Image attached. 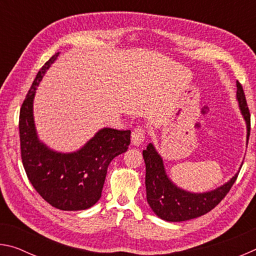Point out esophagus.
<instances>
[{"mask_svg":"<svg viewBox=\"0 0 256 256\" xmlns=\"http://www.w3.org/2000/svg\"><path fill=\"white\" fill-rule=\"evenodd\" d=\"M146 138V131L144 128H136L134 131L132 132L131 136V141L133 146H140L142 144V142L144 141Z\"/></svg>","mask_w":256,"mask_h":256,"instance_id":"esophagus-1","label":"esophagus"}]
</instances>
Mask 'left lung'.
<instances>
[{
    "label": "left lung",
    "instance_id": "left-lung-1",
    "mask_svg": "<svg viewBox=\"0 0 256 256\" xmlns=\"http://www.w3.org/2000/svg\"><path fill=\"white\" fill-rule=\"evenodd\" d=\"M236 86V99L246 123V142H248L250 131V110L242 84L237 81ZM142 154L146 162V201L156 216L170 222H185L208 214L226 196L240 172H237L227 183L212 190L202 193L188 192L178 188L168 177L164 160L156 150L154 144L146 146V149Z\"/></svg>",
    "mask_w": 256,
    "mask_h": 256
}]
</instances>
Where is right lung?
Instances as JSON below:
<instances>
[{"mask_svg":"<svg viewBox=\"0 0 256 256\" xmlns=\"http://www.w3.org/2000/svg\"><path fill=\"white\" fill-rule=\"evenodd\" d=\"M60 53L47 60L20 110L21 159L30 183L50 206L64 211L86 210L102 196L108 164L128 149L131 131L104 128L73 152H58L38 138L34 120L37 86Z\"/></svg>","mask_w":256,"mask_h":256,"instance_id":"1","label":"right lung"}]
</instances>
